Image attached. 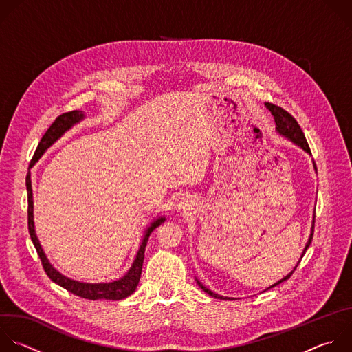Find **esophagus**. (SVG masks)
I'll return each instance as SVG.
<instances>
[{"instance_id": "esophagus-1", "label": "esophagus", "mask_w": 352, "mask_h": 352, "mask_svg": "<svg viewBox=\"0 0 352 352\" xmlns=\"http://www.w3.org/2000/svg\"><path fill=\"white\" fill-rule=\"evenodd\" d=\"M190 206H192V200H189V199H186V197H184V199L178 203V208H179V210H182V211L189 210V208H190Z\"/></svg>"}]
</instances>
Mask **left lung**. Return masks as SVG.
Masks as SVG:
<instances>
[{"mask_svg": "<svg viewBox=\"0 0 352 352\" xmlns=\"http://www.w3.org/2000/svg\"><path fill=\"white\" fill-rule=\"evenodd\" d=\"M267 107L270 109V111L272 113V116H274V119H275V123H276V131L280 134V135H283V137H286V138H289L292 142H294L296 145H298L300 148H302L307 153H311V149H309V146H308V142H307V140H305V135H304V133H302V130H301V127L298 126V123H297V120L294 119V117L289 113V111H286L283 107H280V106H276V104H274V103H267ZM315 167V166H314ZM315 170H316V167H315ZM314 223H315V221H314ZM314 223H312V232H311V235H309V239H308V242H307V245H305V249H304V252H302V254H301V258H302V256L305 254V252H307V249L309 248V245H311V242H312V235H314ZM301 261V260H300ZM300 261L297 263V265L294 267V270L287 275V276H285L283 279H280L279 282H276V283H274L272 286H270L268 289H272V287H275V286H278V285H280L282 282H285V280H287L292 275H293V272L296 271V268L298 267V264H300ZM197 285L207 293V294H210L211 297H215V298H219V300H230L229 297H222V296H218V294H215V293H212L211 290H208L207 287H204L199 280H197ZM267 289V290H268Z\"/></svg>", "mask_w": 352, "mask_h": 352, "instance_id": "left-lung-1", "label": "left lung"}]
</instances>
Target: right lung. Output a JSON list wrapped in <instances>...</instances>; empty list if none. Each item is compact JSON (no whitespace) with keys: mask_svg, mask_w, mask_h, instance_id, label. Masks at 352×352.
Wrapping results in <instances>:
<instances>
[{"mask_svg":"<svg viewBox=\"0 0 352 352\" xmlns=\"http://www.w3.org/2000/svg\"><path fill=\"white\" fill-rule=\"evenodd\" d=\"M84 113L81 110H73V111H67L63 113L60 116H58L55 122L51 124V127L47 130V133L44 134V137L41 138L34 156L30 162V167L32 168L38 159L44 155V152L54 145L67 130H70L74 124H77L78 122H81L84 119ZM26 188H28V201H29V207H28V219H29V233L32 242L40 256L41 264L44 267L45 274L48 275V278L55 282L56 285L62 286L63 289H66L67 292L82 297V298H88V300H123L129 296H131L141 279V272H142V264H144V257H145V249L149 241L151 233L160 225L164 222V217H159L157 219H155L151 226L146 228L145 230V236L142 239L141 248L135 256V260L130 268V271L120 279H117L114 282H109V283H82V282H77L73 279L66 278L65 275H62L60 272H58L51 263L48 261L38 239L36 235V229H34V221H33V190H32V179H30V171L26 175Z\"/></svg>","mask_w":352,"mask_h":352,"instance_id":"add662e5","label":"right lung"}]
</instances>
